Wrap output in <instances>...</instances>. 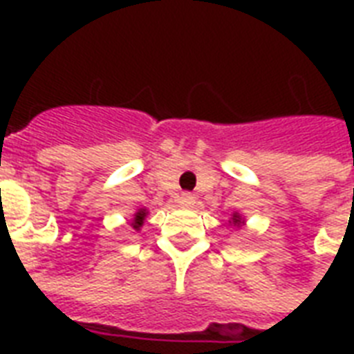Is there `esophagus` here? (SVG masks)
<instances>
[{"mask_svg":"<svg viewBox=\"0 0 354 354\" xmlns=\"http://www.w3.org/2000/svg\"><path fill=\"white\" fill-rule=\"evenodd\" d=\"M178 202H180V205H183V207H191V205L196 202V196L191 193H182L180 194V198H178Z\"/></svg>","mask_w":354,"mask_h":354,"instance_id":"1","label":"esophagus"}]
</instances>
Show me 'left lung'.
I'll use <instances>...</instances> for the list:
<instances>
[{
	"label": "left lung",
	"instance_id": "left-lung-1",
	"mask_svg": "<svg viewBox=\"0 0 354 354\" xmlns=\"http://www.w3.org/2000/svg\"><path fill=\"white\" fill-rule=\"evenodd\" d=\"M230 224H233L235 227L246 226V222H244V216H242L241 213H236V211L232 215V221H230Z\"/></svg>",
	"mask_w": 354,
	"mask_h": 354
}]
</instances>
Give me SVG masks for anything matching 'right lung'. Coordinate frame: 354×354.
<instances>
[{
  "mask_svg": "<svg viewBox=\"0 0 354 354\" xmlns=\"http://www.w3.org/2000/svg\"><path fill=\"white\" fill-rule=\"evenodd\" d=\"M147 215H149V209L147 207H139L136 213H133V218L130 221V226L133 227V230H141V226H143L145 218H147Z\"/></svg>",
  "mask_w": 354,
  "mask_h": 354,
  "instance_id": "1",
  "label": "right lung"
}]
</instances>
